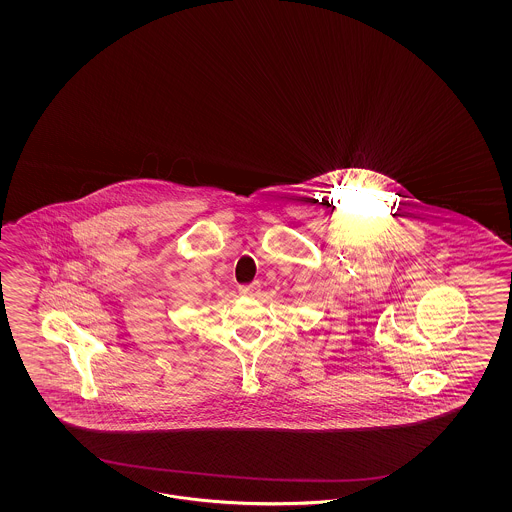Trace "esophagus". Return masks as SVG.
Listing matches in <instances>:
<instances>
[{"instance_id": "obj_1", "label": "esophagus", "mask_w": 512, "mask_h": 512, "mask_svg": "<svg viewBox=\"0 0 512 512\" xmlns=\"http://www.w3.org/2000/svg\"><path fill=\"white\" fill-rule=\"evenodd\" d=\"M238 291H240V295L255 296L261 291V287H259V283H246V285H240Z\"/></svg>"}]
</instances>
